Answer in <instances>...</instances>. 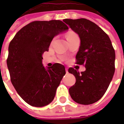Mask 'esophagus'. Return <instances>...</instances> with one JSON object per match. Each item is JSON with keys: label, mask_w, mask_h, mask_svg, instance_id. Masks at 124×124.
Segmentation results:
<instances>
[{"label": "esophagus", "mask_w": 124, "mask_h": 124, "mask_svg": "<svg viewBox=\"0 0 124 124\" xmlns=\"http://www.w3.org/2000/svg\"><path fill=\"white\" fill-rule=\"evenodd\" d=\"M66 73H68V68H66Z\"/></svg>", "instance_id": "obj_1"}]
</instances>
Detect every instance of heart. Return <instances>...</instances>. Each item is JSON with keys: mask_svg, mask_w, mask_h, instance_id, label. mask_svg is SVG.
Wrapping results in <instances>:
<instances>
[{"mask_svg": "<svg viewBox=\"0 0 124 124\" xmlns=\"http://www.w3.org/2000/svg\"><path fill=\"white\" fill-rule=\"evenodd\" d=\"M76 36H77V34H75V33H73V32H71V33L68 34V35H67V39H70V38L73 37H76Z\"/></svg>", "mask_w": 124, "mask_h": 124, "instance_id": "1", "label": "heart"}]
</instances>
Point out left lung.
Listing matches in <instances>:
<instances>
[{"instance_id": "left-lung-1", "label": "left lung", "mask_w": 124, "mask_h": 124, "mask_svg": "<svg viewBox=\"0 0 124 124\" xmlns=\"http://www.w3.org/2000/svg\"><path fill=\"white\" fill-rule=\"evenodd\" d=\"M63 21L79 36L77 64L85 67L81 73L73 68L68 70L76 78L69 93L78 104H92L102 98L111 82L115 70V52L109 37L94 22L85 18Z\"/></svg>"}]
</instances>
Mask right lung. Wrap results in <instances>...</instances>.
Masks as SVG:
<instances>
[{
	"label": "right lung",
	"instance_id": "obj_1",
	"mask_svg": "<svg viewBox=\"0 0 124 124\" xmlns=\"http://www.w3.org/2000/svg\"><path fill=\"white\" fill-rule=\"evenodd\" d=\"M61 20L34 21L19 30L9 43L7 66L11 81L23 100L34 107L52 102L66 74L64 66L45 68L42 54L53 39L68 30Z\"/></svg>",
	"mask_w": 124,
	"mask_h": 124
}]
</instances>
